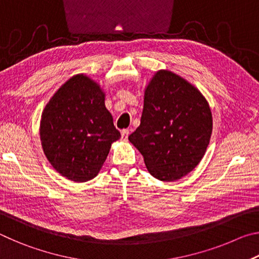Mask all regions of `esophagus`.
Returning a JSON list of instances; mask_svg holds the SVG:
<instances>
[{
    "mask_svg": "<svg viewBox=\"0 0 259 259\" xmlns=\"http://www.w3.org/2000/svg\"><path fill=\"white\" fill-rule=\"evenodd\" d=\"M128 136H129V130L128 129H123L121 131V138H122V140H125L128 139Z\"/></svg>",
    "mask_w": 259,
    "mask_h": 259,
    "instance_id": "obj_1",
    "label": "esophagus"
}]
</instances>
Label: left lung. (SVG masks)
<instances>
[{
  "label": "left lung",
  "mask_w": 259,
  "mask_h": 259,
  "mask_svg": "<svg viewBox=\"0 0 259 259\" xmlns=\"http://www.w3.org/2000/svg\"><path fill=\"white\" fill-rule=\"evenodd\" d=\"M211 133V109L203 95L185 78L160 69L145 88L140 125L129 142L153 177L175 182L200 163Z\"/></svg>",
  "instance_id": "left-lung-1"
}]
</instances>
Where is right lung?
Masks as SVG:
<instances>
[{
    "label": "right lung",
    "instance_id": "right-lung-1",
    "mask_svg": "<svg viewBox=\"0 0 259 259\" xmlns=\"http://www.w3.org/2000/svg\"><path fill=\"white\" fill-rule=\"evenodd\" d=\"M120 137L105 106V93L84 74L65 82L42 112L43 152L69 181L84 183L97 176L112 144Z\"/></svg>",
    "mask_w": 259,
    "mask_h": 259
}]
</instances>
